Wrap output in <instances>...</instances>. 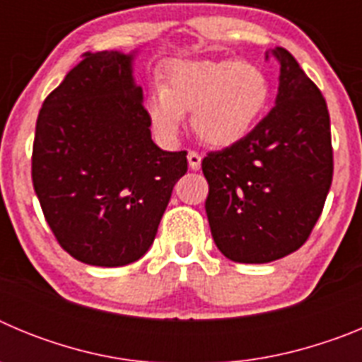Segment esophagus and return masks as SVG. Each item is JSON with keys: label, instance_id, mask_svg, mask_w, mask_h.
Masks as SVG:
<instances>
[{"label": "esophagus", "instance_id": "34e87169", "mask_svg": "<svg viewBox=\"0 0 362 362\" xmlns=\"http://www.w3.org/2000/svg\"><path fill=\"white\" fill-rule=\"evenodd\" d=\"M188 165H190L192 170H199V166H201V153L196 152V150H190L188 152Z\"/></svg>", "mask_w": 362, "mask_h": 362}]
</instances>
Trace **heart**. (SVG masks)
Listing matches in <instances>:
<instances>
[{
	"label": "heart",
	"instance_id": "obj_1",
	"mask_svg": "<svg viewBox=\"0 0 362 362\" xmlns=\"http://www.w3.org/2000/svg\"><path fill=\"white\" fill-rule=\"evenodd\" d=\"M272 86L267 74L239 59L175 62L166 66L165 86L146 101L150 121L165 139H174L192 112L201 141L228 146L243 139L267 110Z\"/></svg>",
	"mask_w": 362,
	"mask_h": 362
}]
</instances>
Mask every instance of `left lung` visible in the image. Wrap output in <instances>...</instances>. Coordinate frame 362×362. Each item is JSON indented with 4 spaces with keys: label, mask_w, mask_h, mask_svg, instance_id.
<instances>
[{
    "label": "left lung",
    "mask_w": 362,
    "mask_h": 362,
    "mask_svg": "<svg viewBox=\"0 0 362 362\" xmlns=\"http://www.w3.org/2000/svg\"><path fill=\"white\" fill-rule=\"evenodd\" d=\"M276 107L252 132L201 163L212 238L235 263H270L299 250L325 206L334 175L330 114L317 85L286 49Z\"/></svg>",
    "instance_id": "obj_1"
}]
</instances>
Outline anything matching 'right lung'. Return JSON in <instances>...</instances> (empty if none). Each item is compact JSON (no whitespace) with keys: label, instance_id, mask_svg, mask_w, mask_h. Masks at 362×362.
Returning <instances> with one entry per match:
<instances>
[{"label":"right lung","instance_id":"obj_1","mask_svg":"<svg viewBox=\"0 0 362 362\" xmlns=\"http://www.w3.org/2000/svg\"><path fill=\"white\" fill-rule=\"evenodd\" d=\"M132 56L86 52L43 101L32 146V183L66 254L124 267L146 254L187 152L152 141Z\"/></svg>","mask_w":362,"mask_h":362}]
</instances>
